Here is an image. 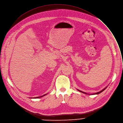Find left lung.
Returning a JSON list of instances; mask_svg holds the SVG:
<instances>
[{"label":"left lung","instance_id":"obj_1","mask_svg":"<svg viewBox=\"0 0 123 123\" xmlns=\"http://www.w3.org/2000/svg\"><path fill=\"white\" fill-rule=\"evenodd\" d=\"M105 89H106V88H105V89H104L103 90H102V91H100V92H98V93H95V94H94V95H95V94H98L100 93H101V92H102L103 91H104ZM79 91H80V92H82V93H84V94H86V93H84V92H82V91H80V90H79Z\"/></svg>","mask_w":123,"mask_h":123}]
</instances>
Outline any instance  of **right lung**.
I'll use <instances>...</instances> for the list:
<instances>
[{
    "label": "right lung",
    "instance_id": "1",
    "mask_svg": "<svg viewBox=\"0 0 123 123\" xmlns=\"http://www.w3.org/2000/svg\"><path fill=\"white\" fill-rule=\"evenodd\" d=\"M46 95H44V96H45ZM43 96H41V97H36V98H41V97H43Z\"/></svg>",
    "mask_w": 123,
    "mask_h": 123
}]
</instances>
